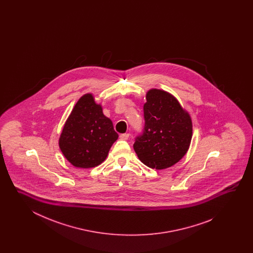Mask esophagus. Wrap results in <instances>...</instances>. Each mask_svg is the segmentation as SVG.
I'll use <instances>...</instances> for the list:
<instances>
[{
	"instance_id": "1",
	"label": "esophagus",
	"mask_w": 253,
	"mask_h": 253,
	"mask_svg": "<svg viewBox=\"0 0 253 253\" xmlns=\"http://www.w3.org/2000/svg\"><path fill=\"white\" fill-rule=\"evenodd\" d=\"M119 137H120V139L127 140L128 139L129 134H121L119 135Z\"/></svg>"
}]
</instances>
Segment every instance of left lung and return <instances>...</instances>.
I'll return each mask as SVG.
<instances>
[{
    "label": "left lung",
    "instance_id": "8db88e82",
    "mask_svg": "<svg viewBox=\"0 0 253 253\" xmlns=\"http://www.w3.org/2000/svg\"><path fill=\"white\" fill-rule=\"evenodd\" d=\"M145 98V130L134 142V152L146 167L167 169L188 151L193 136L192 118L169 92L151 88Z\"/></svg>",
    "mask_w": 253,
    "mask_h": 253
}]
</instances>
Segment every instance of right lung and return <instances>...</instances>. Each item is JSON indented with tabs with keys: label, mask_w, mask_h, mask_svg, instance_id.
<instances>
[{
	"label": "right lung",
	"mask_w": 253,
	"mask_h": 253,
	"mask_svg": "<svg viewBox=\"0 0 253 253\" xmlns=\"http://www.w3.org/2000/svg\"><path fill=\"white\" fill-rule=\"evenodd\" d=\"M119 138L111 119L103 114L101 104L92 93L77 101L59 135V149L65 158L78 168L97 167L106 160Z\"/></svg>",
	"instance_id": "add662e5"
}]
</instances>
